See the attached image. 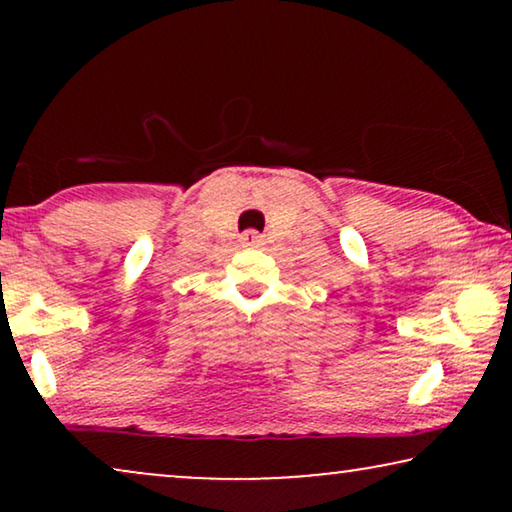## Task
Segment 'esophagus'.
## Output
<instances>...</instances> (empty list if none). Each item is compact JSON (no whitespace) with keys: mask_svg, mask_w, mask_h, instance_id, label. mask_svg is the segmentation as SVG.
<instances>
[{"mask_svg":"<svg viewBox=\"0 0 512 512\" xmlns=\"http://www.w3.org/2000/svg\"><path fill=\"white\" fill-rule=\"evenodd\" d=\"M240 240H242L244 247H258V244H261V235L254 233V230H247V233H244Z\"/></svg>","mask_w":512,"mask_h":512,"instance_id":"esophagus-1","label":"esophagus"}]
</instances>
